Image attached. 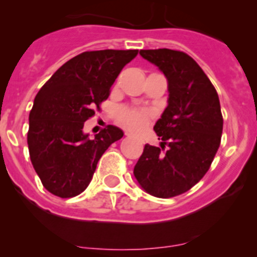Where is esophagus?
I'll use <instances>...</instances> for the list:
<instances>
[{
    "label": "esophagus",
    "instance_id": "1",
    "mask_svg": "<svg viewBox=\"0 0 257 257\" xmlns=\"http://www.w3.org/2000/svg\"><path fill=\"white\" fill-rule=\"evenodd\" d=\"M125 136H126V137H131L132 134H131V133H125Z\"/></svg>",
    "mask_w": 257,
    "mask_h": 257
}]
</instances>
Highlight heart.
<instances>
[{
	"mask_svg": "<svg viewBox=\"0 0 257 257\" xmlns=\"http://www.w3.org/2000/svg\"><path fill=\"white\" fill-rule=\"evenodd\" d=\"M119 120L132 131H139L147 124L148 114L138 109H120L118 113Z\"/></svg>",
	"mask_w": 257,
	"mask_h": 257,
	"instance_id": "obj_1",
	"label": "heart"
}]
</instances>
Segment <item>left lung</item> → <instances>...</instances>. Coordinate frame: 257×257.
Here are the masks:
<instances>
[{"instance_id": "obj_1", "label": "left lung", "mask_w": 257, "mask_h": 257, "mask_svg": "<svg viewBox=\"0 0 257 257\" xmlns=\"http://www.w3.org/2000/svg\"><path fill=\"white\" fill-rule=\"evenodd\" d=\"M139 53L164 73L169 98L154 125L163 141L160 148L145 144L134 177L150 195L173 198L201 180L219 149L222 133L219 95L200 66L184 52L160 48Z\"/></svg>"}]
</instances>
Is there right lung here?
<instances>
[{
    "label": "right lung",
    "mask_w": 257,
    "mask_h": 257,
    "mask_svg": "<svg viewBox=\"0 0 257 257\" xmlns=\"http://www.w3.org/2000/svg\"><path fill=\"white\" fill-rule=\"evenodd\" d=\"M137 54L138 49L83 52L57 69L36 95L30 113L28 150L36 173L53 195L72 198L83 193L98 160L123 137L121 129L108 125L89 138L83 126Z\"/></svg>",
    "instance_id": "right-lung-1"
}]
</instances>
